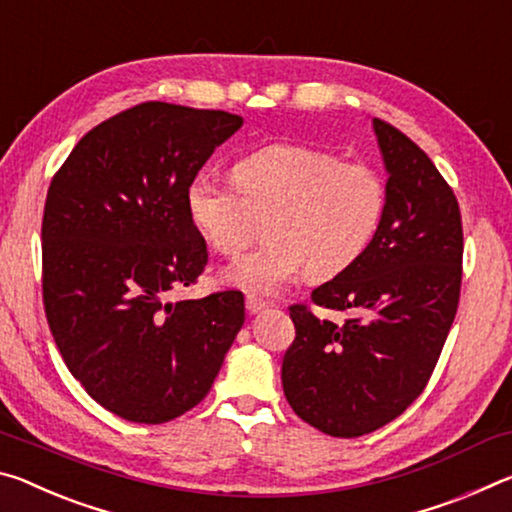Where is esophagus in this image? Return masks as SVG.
<instances>
[{"instance_id":"1","label":"esophagus","mask_w":512,"mask_h":512,"mask_svg":"<svg viewBox=\"0 0 512 512\" xmlns=\"http://www.w3.org/2000/svg\"><path fill=\"white\" fill-rule=\"evenodd\" d=\"M265 301L263 299H258V297H254V295H247V311L251 313V315H258L261 311H265Z\"/></svg>"}]
</instances>
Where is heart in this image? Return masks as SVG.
Instances as JSON below:
<instances>
[{"label": "heart", "mask_w": 512, "mask_h": 512, "mask_svg": "<svg viewBox=\"0 0 512 512\" xmlns=\"http://www.w3.org/2000/svg\"><path fill=\"white\" fill-rule=\"evenodd\" d=\"M236 183L201 172L186 188V211L220 254L245 247L256 217L267 245L222 270L229 286L274 295L308 272L329 279L358 261L379 231L388 190L374 167L301 145H267L240 158Z\"/></svg>", "instance_id": "b5f03b06"}]
</instances>
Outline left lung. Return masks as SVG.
<instances>
[{
    "label": "left lung",
    "mask_w": 512,
    "mask_h": 512,
    "mask_svg": "<svg viewBox=\"0 0 512 512\" xmlns=\"http://www.w3.org/2000/svg\"><path fill=\"white\" fill-rule=\"evenodd\" d=\"M388 172V204L370 247L313 290L342 311L335 324L290 306L295 342L281 383L301 420L333 438H358L422 395L456 317L463 224L454 190L413 140L372 120Z\"/></svg>",
    "instance_id": "left-lung-1"
}]
</instances>
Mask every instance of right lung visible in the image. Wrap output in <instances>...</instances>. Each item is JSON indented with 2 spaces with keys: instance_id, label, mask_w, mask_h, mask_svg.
<instances>
[{
  "instance_id": "right-lung-1",
  "label": "right lung",
  "mask_w": 512,
  "mask_h": 512,
  "mask_svg": "<svg viewBox=\"0 0 512 512\" xmlns=\"http://www.w3.org/2000/svg\"><path fill=\"white\" fill-rule=\"evenodd\" d=\"M226 111L147 102L83 136L47 190L43 301L49 329L99 406L163 424L208 395L245 297L165 301L208 263L186 188L242 127Z\"/></svg>"
}]
</instances>
